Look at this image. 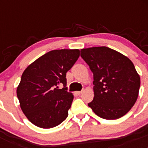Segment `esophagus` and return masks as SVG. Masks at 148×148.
Listing matches in <instances>:
<instances>
[{
    "mask_svg": "<svg viewBox=\"0 0 148 148\" xmlns=\"http://www.w3.org/2000/svg\"><path fill=\"white\" fill-rule=\"evenodd\" d=\"M75 93L77 94V95H80L82 93V91H77V92H75Z\"/></svg>",
    "mask_w": 148,
    "mask_h": 148,
    "instance_id": "obj_1",
    "label": "esophagus"
}]
</instances>
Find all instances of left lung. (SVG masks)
<instances>
[{"mask_svg": "<svg viewBox=\"0 0 148 148\" xmlns=\"http://www.w3.org/2000/svg\"><path fill=\"white\" fill-rule=\"evenodd\" d=\"M81 56L93 73V100L88 106L104 119H117L136 103L140 77L127 57L107 47L81 49Z\"/></svg>", "mask_w": 148, "mask_h": 148, "instance_id": "left-lung-1", "label": "left lung"}]
</instances>
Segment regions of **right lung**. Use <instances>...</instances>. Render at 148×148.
Here are the masks:
<instances>
[{
	"label": "right lung",
	"mask_w": 148,
	"mask_h": 148,
	"mask_svg": "<svg viewBox=\"0 0 148 148\" xmlns=\"http://www.w3.org/2000/svg\"><path fill=\"white\" fill-rule=\"evenodd\" d=\"M79 56L77 49L49 51L23 71L17 96L23 113L35 126L54 127L68 116L74 96L67 91L66 73Z\"/></svg>",
	"instance_id": "add662e5"
}]
</instances>
